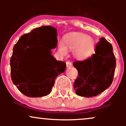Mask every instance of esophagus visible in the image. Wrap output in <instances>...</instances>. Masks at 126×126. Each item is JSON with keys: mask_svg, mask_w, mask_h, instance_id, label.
I'll return each instance as SVG.
<instances>
[{"mask_svg": "<svg viewBox=\"0 0 126 126\" xmlns=\"http://www.w3.org/2000/svg\"><path fill=\"white\" fill-rule=\"evenodd\" d=\"M66 67H67V68L72 67V63L70 62L67 61V62H66Z\"/></svg>", "mask_w": 126, "mask_h": 126, "instance_id": "1", "label": "esophagus"}]
</instances>
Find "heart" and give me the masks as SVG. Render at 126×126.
<instances>
[{
  "instance_id": "heart-1",
  "label": "heart",
  "mask_w": 126,
  "mask_h": 126,
  "mask_svg": "<svg viewBox=\"0 0 126 126\" xmlns=\"http://www.w3.org/2000/svg\"><path fill=\"white\" fill-rule=\"evenodd\" d=\"M63 44L57 46L58 52L62 56H66L67 50H73V56L79 60H86L95 53L96 42L91 36L79 32H73L66 34L63 38Z\"/></svg>"
}]
</instances>
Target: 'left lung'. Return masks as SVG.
<instances>
[{"mask_svg":"<svg viewBox=\"0 0 126 126\" xmlns=\"http://www.w3.org/2000/svg\"><path fill=\"white\" fill-rule=\"evenodd\" d=\"M73 66L78 76L73 88L78 95L92 97L110 86L116 66L112 47L104 37L96 44L95 54L83 61H76Z\"/></svg>","mask_w":126,"mask_h":126,"instance_id":"1","label":"left lung"}]
</instances>
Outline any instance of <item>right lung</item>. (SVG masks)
I'll use <instances>...</instances> for the list:
<instances>
[{"label":"right lung","mask_w":126,"mask_h":126,"mask_svg":"<svg viewBox=\"0 0 126 126\" xmlns=\"http://www.w3.org/2000/svg\"><path fill=\"white\" fill-rule=\"evenodd\" d=\"M57 30L43 26L21 36L13 48L11 58V79L20 92L28 97H42L48 95L56 77L65 71L66 63L57 61L51 49L40 48L34 52L30 47L57 46ZM34 71V77L31 75Z\"/></svg>","instance_id":"right-lung-1"}]
</instances>
